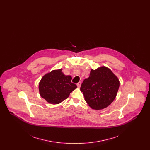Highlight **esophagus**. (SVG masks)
<instances>
[{
    "instance_id": "34e87169",
    "label": "esophagus",
    "mask_w": 150,
    "mask_h": 150,
    "mask_svg": "<svg viewBox=\"0 0 150 150\" xmlns=\"http://www.w3.org/2000/svg\"><path fill=\"white\" fill-rule=\"evenodd\" d=\"M81 81H79L78 83H77V86H78L79 88H80V86H81Z\"/></svg>"
}]
</instances>
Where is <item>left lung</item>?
<instances>
[{
    "label": "left lung",
    "instance_id": "1",
    "mask_svg": "<svg viewBox=\"0 0 150 150\" xmlns=\"http://www.w3.org/2000/svg\"><path fill=\"white\" fill-rule=\"evenodd\" d=\"M120 82L118 78L106 66L92 69L88 78L80 87L88 105L94 110H102L115 100Z\"/></svg>",
    "mask_w": 150,
    "mask_h": 150
}]
</instances>
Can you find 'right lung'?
<instances>
[{"label":"right lung","instance_id":"obj_1","mask_svg":"<svg viewBox=\"0 0 150 150\" xmlns=\"http://www.w3.org/2000/svg\"><path fill=\"white\" fill-rule=\"evenodd\" d=\"M70 75H65L62 69L54 70L44 75L39 84L40 96L48 103L56 105L67 98L77 86L71 82Z\"/></svg>","mask_w":150,"mask_h":150}]
</instances>
